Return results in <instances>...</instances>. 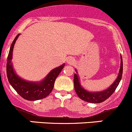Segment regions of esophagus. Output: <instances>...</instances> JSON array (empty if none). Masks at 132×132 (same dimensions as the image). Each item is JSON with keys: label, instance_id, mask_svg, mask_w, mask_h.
I'll list each match as a JSON object with an SVG mask.
<instances>
[{"label": "esophagus", "instance_id": "obj_1", "mask_svg": "<svg viewBox=\"0 0 132 132\" xmlns=\"http://www.w3.org/2000/svg\"><path fill=\"white\" fill-rule=\"evenodd\" d=\"M74 62H75L74 60L72 58H70H70H68L67 60V63L69 65H72Z\"/></svg>", "mask_w": 132, "mask_h": 132}]
</instances>
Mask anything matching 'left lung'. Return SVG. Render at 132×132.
I'll return each instance as SVG.
<instances>
[{"label":"left lung","instance_id":"left-lung-1","mask_svg":"<svg viewBox=\"0 0 132 132\" xmlns=\"http://www.w3.org/2000/svg\"><path fill=\"white\" fill-rule=\"evenodd\" d=\"M122 56L121 55V66H120L119 72L117 78L114 81L113 83L106 89L102 91H98V92H90L85 89L80 84L79 81V77L78 74V71L75 69L76 74H74V89L78 97L82 100L87 101L88 103H100L105 101L107 100L109 97L114 92L116 88L119 84L121 81L122 75Z\"/></svg>","mask_w":132,"mask_h":132}]
</instances>
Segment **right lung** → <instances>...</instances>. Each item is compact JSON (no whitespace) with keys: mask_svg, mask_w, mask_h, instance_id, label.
<instances>
[{"mask_svg":"<svg viewBox=\"0 0 132 132\" xmlns=\"http://www.w3.org/2000/svg\"><path fill=\"white\" fill-rule=\"evenodd\" d=\"M20 35V34L17 35L10 47L6 65L7 79L13 88L25 100L36 101L45 98L49 96L53 90L56 79L64 67L65 63L53 69L47 76L40 81H29L22 79L16 74L11 62L14 45Z\"/></svg>","mask_w":132,"mask_h":132,"instance_id":"obj_1","label":"right lung"}]
</instances>
